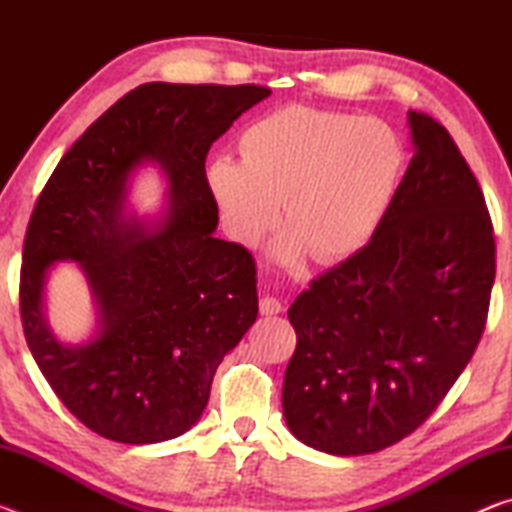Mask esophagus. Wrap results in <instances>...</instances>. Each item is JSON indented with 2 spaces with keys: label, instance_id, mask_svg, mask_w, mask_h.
I'll use <instances>...</instances> for the list:
<instances>
[{
  "label": "esophagus",
  "instance_id": "esophagus-1",
  "mask_svg": "<svg viewBox=\"0 0 512 512\" xmlns=\"http://www.w3.org/2000/svg\"><path fill=\"white\" fill-rule=\"evenodd\" d=\"M259 311H262V316H275L282 311V302L277 298L264 296L262 300H259Z\"/></svg>",
  "mask_w": 512,
  "mask_h": 512
}]
</instances>
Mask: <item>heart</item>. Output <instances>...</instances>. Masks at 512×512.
I'll return each instance as SVG.
<instances>
[{
    "label": "heart",
    "mask_w": 512,
    "mask_h": 512,
    "mask_svg": "<svg viewBox=\"0 0 512 512\" xmlns=\"http://www.w3.org/2000/svg\"><path fill=\"white\" fill-rule=\"evenodd\" d=\"M239 160L207 164V185L230 235L257 244L280 219L289 232L277 257L305 253L320 264L366 248L400 189L404 144L377 117L287 106L259 117L239 135Z\"/></svg>",
    "instance_id": "b5f03b06"
}]
</instances>
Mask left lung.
<instances>
[{
    "instance_id": "1",
    "label": "left lung",
    "mask_w": 512,
    "mask_h": 512,
    "mask_svg": "<svg viewBox=\"0 0 512 512\" xmlns=\"http://www.w3.org/2000/svg\"><path fill=\"white\" fill-rule=\"evenodd\" d=\"M413 158L375 239L293 300L282 386L293 436L334 456L409 436L470 363L495 284V232L443 124L409 110Z\"/></svg>"
}]
</instances>
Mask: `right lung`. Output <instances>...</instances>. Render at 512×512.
Segmentation results:
<instances>
[{"instance_id":"1","label":"right lung","mask_w":512,"mask_h":512,"mask_svg":"<svg viewBox=\"0 0 512 512\" xmlns=\"http://www.w3.org/2000/svg\"><path fill=\"white\" fill-rule=\"evenodd\" d=\"M262 85L144 83L69 149L33 207L22 250L20 314L42 375L99 436L151 445L194 427L214 372L257 318V268L214 237L219 207L205 176L210 146L266 99ZM144 161L168 176V210L151 231L125 214ZM56 261H76L98 305V334L65 346L44 318Z\"/></svg>"}]
</instances>
